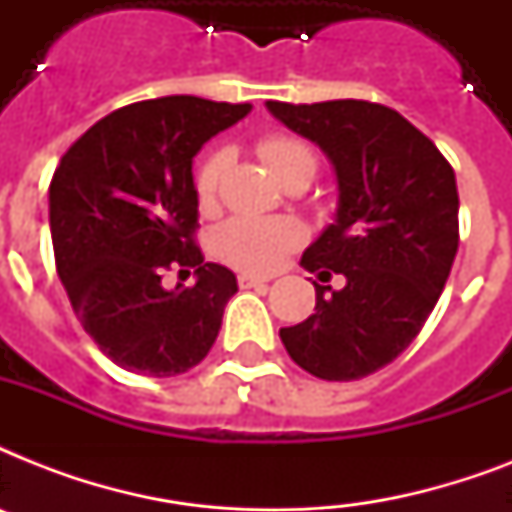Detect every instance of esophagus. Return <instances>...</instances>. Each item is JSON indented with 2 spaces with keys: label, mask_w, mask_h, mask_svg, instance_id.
<instances>
[{
  "label": "esophagus",
  "mask_w": 512,
  "mask_h": 512,
  "mask_svg": "<svg viewBox=\"0 0 512 512\" xmlns=\"http://www.w3.org/2000/svg\"><path fill=\"white\" fill-rule=\"evenodd\" d=\"M239 287L241 289H268V279H257V276H249V273H241Z\"/></svg>",
  "instance_id": "obj_1"
}]
</instances>
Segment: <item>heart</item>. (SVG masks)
Returning <instances> with one entry per match:
<instances>
[{"label": "heart", "mask_w": 512, "mask_h": 512, "mask_svg": "<svg viewBox=\"0 0 512 512\" xmlns=\"http://www.w3.org/2000/svg\"><path fill=\"white\" fill-rule=\"evenodd\" d=\"M257 151L284 185L297 183V180L311 183L319 170V159L313 154V148L292 135H268L257 143ZM228 167H231V154L223 148L212 151L199 164L193 177V191H196V204L201 212H212L217 207L220 185ZM303 241V223H297L292 217H231L217 228L212 244H215L217 257L239 271L271 273Z\"/></svg>", "instance_id": "heart-1"}]
</instances>
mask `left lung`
<instances>
[{
	"mask_svg": "<svg viewBox=\"0 0 512 512\" xmlns=\"http://www.w3.org/2000/svg\"><path fill=\"white\" fill-rule=\"evenodd\" d=\"M268 108L335 164L337 220L300 263L321 281L332 271L345 276L337 292L313 281L316 313L279 337L313 377L361 380L409 348L444 292L460 244L452 164L428 135L380 103L268 100Z\"/></svg>",
	"mask_w": 512,
	"mask_h": 512,
	"instance_id": "8db88e82",
	"label": "left lung"
}]
</instances>
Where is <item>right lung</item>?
<instances>
[{"label": "right lung", "instance_id": "obj_1", "mask_svg": "<svg viewBox=\"0 0 512 512\" xmlns=\"http://www.w3.org/2000/svg\"><path fill=\"white\" fill-rule=\"evenodd\" d=\"M249 103L193 95L143 100L92 124L50 183L55 268L76 319L114 364L172 377L204 361L236 276L196 244L193 156ZM172 267L197 284L161 287Z\"/></svg>", "mask_w": 512, "mask_h": 512}]
</instances>
